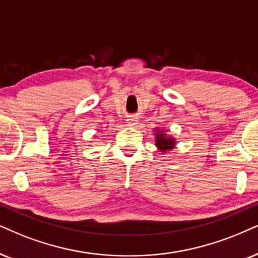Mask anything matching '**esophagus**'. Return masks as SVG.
<instances>
[{
	"label": "esophagus",
	"instance_id": "34e87169",
	"mask_svg": "<svg viewBox=\"0 0 258 258\" xmlns=\"http://www.w3.org/2000/svg\"><path fill=\"white\" fill-rule=\"evenodd\" d=\"M126 121H127V125H130V126H136V125H138L139 119L137 118V116L131 115V116H127Z\"/></svg>",
	"mask_w": 258,
	"mask_h": 258
}]
</instances>
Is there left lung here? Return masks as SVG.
I'll use <instances>...</instances> for the list:
<instances>
[{"label":"left lung","mask_w":258,"mask_h":258,"mask_svg":"<svg viewBox=\"0 0 258 258\" xmlns=\"http://www.w3.org/2000/svg\"><path fill=\"white\" fill-rule=\"evenodd\" d=\"M156 146H157L161 151L164 152V151H167V150L174 149L175 142H174V139L167 138L163 132L157 131V135H156Z\"/></svg>","instance_id":"1"}]
</instances>
